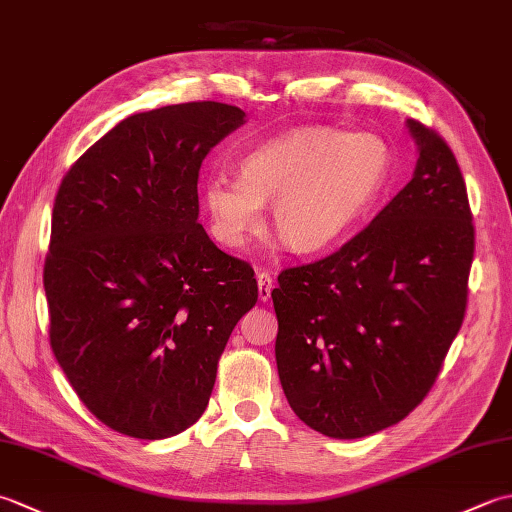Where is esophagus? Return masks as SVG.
Wrapping results in <instances>:
<instances>
[{
    "mask_svg": "<svg viewBox=\"0 0 512 512\" xmlns=\"http://www.w3.org/2000/svg\"><path fill=\"white\" fill-rule=\"evenodd\" d=\"M257 288H259V299L268 301L270 292H273V288H275V279L268 273V270H262V273L257 275Z\"/></svg>",
    "mask_w": 512,
    "mask_h": 512,
    "instance_id": "1",
    "label": "esophagus"
}]
</instances>
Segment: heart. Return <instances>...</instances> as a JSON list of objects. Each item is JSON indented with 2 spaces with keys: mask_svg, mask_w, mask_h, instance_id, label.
I'll return each instance as SVG.
<instances>
[{
  "mask_svg": "<svg viewBox=\"0 0 512 512\" xmlns=\"http://www.w3.org/2000/svg\"><path fill=\"white\" fill-rule=\"evenodd\" d=\"M389 173V149L372 134L336 127H299L270 138L239 160V176L213 173L202 200L213 235L244 248L264 224H273L297 253L334 246L376 200Z\"/></svg>",
  "mask_w": 512,
  "mask_h": 512,
  "instance_id": "1",
  "label": "heart"
}]
</instances>
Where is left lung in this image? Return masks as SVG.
Returning <instances> with one entry per match:
<instances>
[{"label":"left lung","mask_w":512,"mask_h":512,"mask_svg":"<svg viewBox=\"0 0 512 512\" xmlns=\"http://www.w3.org/2000/svg\"><path fill=\"white\" fill-rule=\"evenodd\" d=\"M407 127L420 154L407 187L336 253L286 268L270 295L281 387L328 438H365L409 416L464 321L475 250L466 184L433 129Z\"/></svg>","instance_id":"obj_1"}]
</instances>
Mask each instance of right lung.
<instances>
[{"label":"right lung","mask_w":512,"mask_h":512,"mask_svg":"<svg viewBox=\"0 0 512 512\" xmlns=\"http://www.w3.org/2000/svg\"><path fill=\"white\" fill-rule=\"evenodd\" d=\"M246 114L195 101L125 118L74 162L43 266L50 345L81 402L140 440L189 429L257 303L250 264L198 224L206 154Z\"/></svg>","instance_id":"add662e5"}]
</instances>
